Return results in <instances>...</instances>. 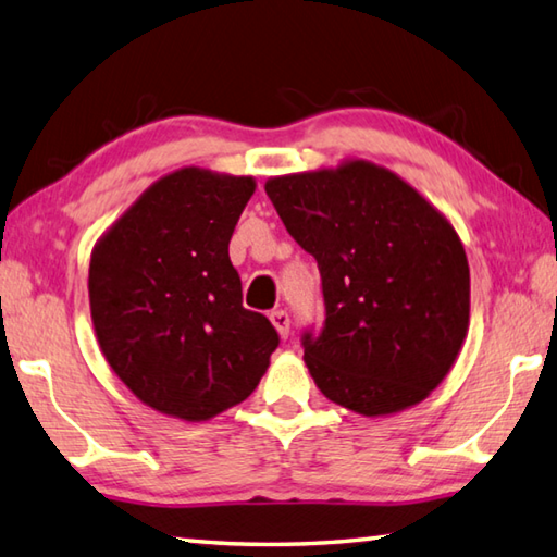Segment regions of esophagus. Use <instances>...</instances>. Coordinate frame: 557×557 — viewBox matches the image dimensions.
Segmentation results:
<instances>
[{
	"mask_svg": "<svg viewBox=\"0 0 557 557\" xmlns=\"http://www.w3.org/2000/svg\"><path fill=\"white\" fill-rule=\"evenodd\" d=\"M269 318H271V322H274V327L278 330L281 339H288V334H290V314L286 310H274V312L269 314Z\"/></svg>",
	"mask_w": 557,
	"mask_h": 557,
	"instance_id": "1",
	"label": "esophagus"
}]
</instances>
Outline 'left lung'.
Segmentation results:
<instances>
[{"mask_svg":"<svg viewBox=\"0 0 557 557\" xmlns=\"http://www.w3.org/2000/svg\"><path fill=\"white\" fill-rule=\"evenodd\" d=\"M264 188L320 269L324 324L302 332L314 385L363 417L422 403L468 334L470 269L454 225L366 160L274 176Z\"/></svg>","mask_w":557,"mask_h":557,"instance_id":"obj_1","label":"left lung"}]
</instances>
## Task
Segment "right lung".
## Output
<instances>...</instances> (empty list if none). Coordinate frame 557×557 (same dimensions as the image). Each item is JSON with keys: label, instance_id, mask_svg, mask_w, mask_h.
<instances>
[{"label": "right lung", "instance_id": "obj_1", "mask_svg": "<svg viewBox=\"0 0 557 557\" xmlns=\"http://www.w3.org/2000/svg\"><path fill=\"white\" fill-rule=\"evenodd\" d=\"M251 176L184 166L101 235L89 264L94 332L128 391L157 412L206 422L255 393L278 332L243 306L227 247Z\"/></svg>", "mask_w": 557, "mask_h": 557}]
</instances>
